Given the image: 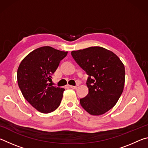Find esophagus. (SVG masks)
Masks as SVG:
<instances>
[{"instance_id": "obj_1", "label": "esophagus", "mask_w": 148, "mask_h": 148, "mask_svg": "<svg viewBox=\"0 0 148 148\" xmlns=\"http://www.w3.org/2000/svg\"><path fill=\"white\" fill-rule=\"evenodd\" d=\"M70 87L72 89H76L77 88V86H70Z\"/></svg>"}]
</instances>
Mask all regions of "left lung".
<instances>
[{
    "label": "left lung",
    "instance_id": "left-lung-1",
    "mask_svg": "<svg viewBox=\"0 0 148 148\" xmlns=\"http://www.w3.org/2000/svg\"><path fill=\"white\" fill-rule=\"evenodd\" d=\"M71 55L89 76V92L80 99V104L91 115L104 114L116 105L123 91L124 64L116 54L102 47L72 51Z\"/></svg>",
    "mask_w": 148,
    "mask_h": 148
}]
</instances>
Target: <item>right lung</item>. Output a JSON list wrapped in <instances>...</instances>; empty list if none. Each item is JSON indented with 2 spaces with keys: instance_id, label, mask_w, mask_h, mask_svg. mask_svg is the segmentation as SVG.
<instances>
[{
  "instance_id": "right-lung-1",
  "label": "right lung",
  "mask_w": 148,
  "mask_h": 148,
  "mask_svg": "<svg viewBox=\"0 0 148 148\" xmlns=\"http://www.w3.org/2000/svg\"><path fill=\"white\" fill-rule=\"evenodd\" d=\"M68 52L49 46L34 49L22 60L17 83L24 98L40 112H53L59 106L64 89L51 86V76Z\"/></svg>"
}]
</instances>
